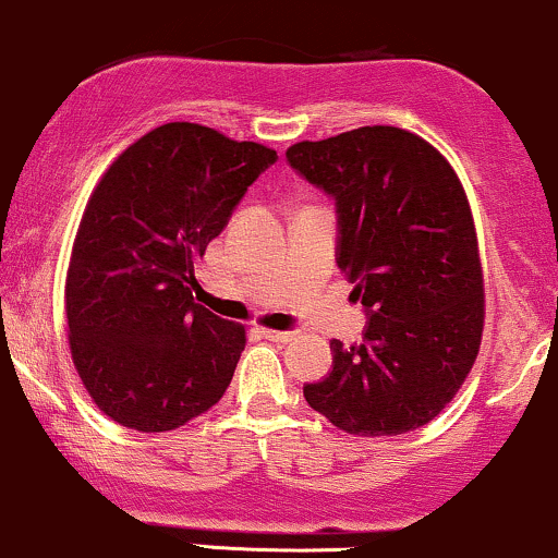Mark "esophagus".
Listing matches in <instances>:
<instances>
[{
  "label": "esophagus",
  "instance_id": "esophagus-1",
  "mask_svg": "<svg viewBox=\"0 0 558 558\" xmlns=\"http://www.w3.org/2000/svg\"><path fill=\"white\" fill-rule=\"evenodd\" d=\"M264 337L271 339V342H292L298 333L294 331H277V329H264Z\"/></svg>",
  "mask_w": 558,
  "mask_h": 558
}]
</instances>
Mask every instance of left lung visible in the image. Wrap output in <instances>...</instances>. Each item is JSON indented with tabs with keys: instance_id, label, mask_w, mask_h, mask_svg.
<instances>
[{
	"instance_id": "1",
	"label": "left lung",
	"mask_w": 558,
	"mask_h": 558,
	"mask_svg": "<svg viewBox=\"0 0 558 558\" xmlns=\"http://www.w3.org/2000/svg\"><path fill=\"white\" fill-rule=\"evenodd\" d=\"M287 161L337 201V264L368 311L363 342L331 339L333 368L305 402L352 436L430 423L475 365L486 290L470 201L441 150L373 124L300 141Z\"/></svg>"
}]
</instances>
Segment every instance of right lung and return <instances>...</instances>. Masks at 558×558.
<instances>
[{
    "mask_svg": "<svg viewBox=\"0 0 558 558\" xmlns=\"http://www.w3.org/2000/svg\"><path fill=\"white\" fill-rule=\"evenodd\" d=\"M277 150L195 122H167L109 163L72 242L70 355L96 408L163 434L225 397L245 326L195 303V271Z\"/></svg>",
    "mask_w": 558,
    "mask_h": 558,
    "instance_id": "obj_1",
    "label": "right lung"
}]
</instances>
